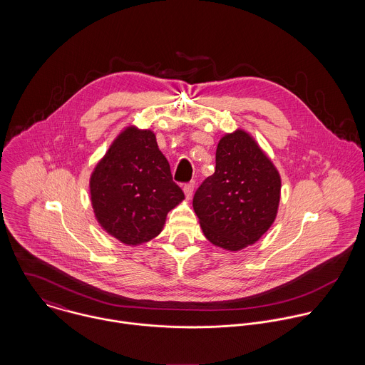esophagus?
Listing matches in <instances>:
<instances>
[{
    "mask_svg": "<svg viewBox=\"0 0 365 365\" xmlns=\"http://www.w3.org/2000/svg\"><path fill=\"white\" fill-rule=\"evenodd\" d=\"M194 188H195V184H194V182H190V184H185V185H184V195H185L187 200H191V198H192Z\"/></svg>",
    "mask_w": 365,
    "mask_h": 365,
    "instance_id": "1",
    "label": "esophagus"
}]
</instances>
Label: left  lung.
<instances>
[{
    "label": "left lung",
    "instance_id": "8db88e82",
    "mask_svg": "<svg viewBox=\"0 0 365 365\" xmlns=\"http://www.w3.org/2000/svg\"><path fill=\"white\" fill-rule=\"evenodd\" d=\"M281 177L255 138L226 133L216 148L215 173L192 201L209 242L229 252L255 245L277 217Z\"/></svg>",
    "mask_w": 365,
    "mask_h": 365
}]
</instances>
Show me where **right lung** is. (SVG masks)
I'll return each instance as SVG.
<instances>
[{"label":"right lung","mask_w":365,"mask_h":365,"mask_svg":"<svg viewBox=\"0 0 365 365\" xmlns=\"http://www.w3.org/2000/svg\"><path fill=\"white\" fill-rule=\"evenodd\" d=\"M96 217L108 235L138 246L160 235L167 213L184 200L149 129L125 128L90 177Z\"/></svg>","instance_id":"obj_1"}]
</instances>
